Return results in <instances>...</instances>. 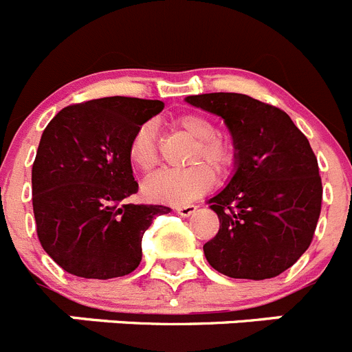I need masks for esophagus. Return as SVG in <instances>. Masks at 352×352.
I'll use <instances>...</instances> for the list:
<instances>
[{
  "mask_svg": "<svg viewBox=\"0 0 352 352\" xmlns=\"http://www.w3.org/2000/svg\"><path fill=\"white\" fill-rule=\"evenodd\" d=\"M177 214H180V216H184V218H188V216H191V214L197 210V207L195 206H180L177 207Z\"/></svg>",
  "mask_w": 352,
  "mask_h": 352,
  "instance_id": "1",
  "label": "esophagus"
}]
</instances>
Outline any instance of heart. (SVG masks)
<instances>
[{
    "label": "heart",
    "instance_id": "obj_1",
    "mask_svg": "<svg viewBox=\"0 0 352 352\" xmlns=\"http://www.w3.org/2000/svg\"><path fill=\"white\" fill-rule=\"evenodd\" d=\"M179 125L191 138L197 140L189 164L184 170H166L152 175L143 182V195L148 200L163 204H188L206 195L214 184V172L204 162L210 164L216 172L227 170L232 161L230 146L216 138V125L204 115L188 113L179 118ZM129 161L136 170L151 173L157 164L155 145V125L145 122L133 134L129 143Z\"/></svg>",
    "mask_w": 352,
    "mask_h": 352
}]
</instances>
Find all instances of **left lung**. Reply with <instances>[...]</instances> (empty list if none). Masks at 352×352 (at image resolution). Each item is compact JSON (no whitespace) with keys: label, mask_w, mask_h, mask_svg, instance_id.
Masks as SVG:
<instances>
[{"label":"left lung","mask_w":352,"mask_h":352,"mask_svg":"<svg viewBox=\"0 0 352 352\" xmlns=\"http://www.w3.org/2000/svg\"><path fill=\"white\" fill-rule=\"evenodd\" d=\"M186 102L221 117L235 148L234 175L207 201L219 218L207 262L230 278L278 276L307 252L319 221L322 182L307 136L285 111L243 94Z\"/></svg>","instance_id":"1"}]
</instances>
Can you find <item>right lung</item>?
Instances as JSON below:
<instances>
[{"mask_svg": "<svg viewBox=\"0 0 352 352\" xmlns=\"http://www.w3.org/2000/svg\"><path fill=\"white\" fill-rule=\"evenodd\" d=\"M161 100L104 97L67 106L42 133L32 168L42 248L67 273L125 276L142 262V237L164 206L127 204L138 193L129 143L163 111Z\"/></svg>", "mask_w": 352, "mask_h": 352, "instance_id": "right-lung-1", "label": "right lung"}]
</instances>
